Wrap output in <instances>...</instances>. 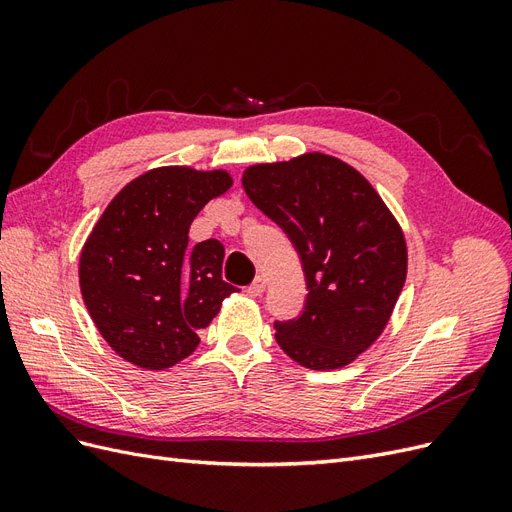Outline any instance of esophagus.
I'll return each instance as SVG.
<instances>
[{
  "label": "esophagus",
  "instance_id": "34e87169",
  "mask_svg": "<svg viewBox=\"0 0 512 512\" xmlns=\"http://www.w3.org/2000/svg\"><path fill=\"white\" fill-rule=\"evenodd\" d=\"M265 286H267V280L262 275H256V280L247 286V294H250V297H260L262 294V290H265Z\"/></svg>",
  "mask_w": 512,
  "mask_h": 512
}]
</instances>
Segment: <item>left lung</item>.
I'll list each match as a JSON object with an SVG mask.
<instances>
[{"mask_svg": "<svg viewBox=\"0 0 512 512\" xmlns=\"http://www.w3.org/2000/svg\"><path fill=\"white\" fill-rule=\"evenodd\" d=\"M241 183L286 232L305 273V305L275 320L277 344L309 369L352 363L380 337L404 288V232L359 170L324 153L250 166Z\"/></svg>", "mask_w": 512, "mask_h": 512, "instance_id": "1", "label": "left lung"}]
</instances>
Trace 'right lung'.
Masks as SVG:
<instances>
[{"mask_svg":"<svg viewBox=\"0 0 512 512\" xmlns=\"http://www.w3.org/2000/svg\"><path fill=\"white\" fill-rule=\"evenodd\" d=\"M232 185L226 170L164 166L136 177L106 207L81 252L91 320L119 356L166 369L200 344L230 292L218 239L188 247L190 224Z\"/></svg>","mask_w":512,"mask_h":512,"instance_id":"obj_1","label":"right lung"}]
</instances>
